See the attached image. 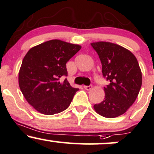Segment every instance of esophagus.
I'll use <instances>...</instances> for the list:
<instances>
[{
	"instance_id": "1",
	"label": "esophagus",
	"mask_w": 154,
	"mask_h": 154,
	"mask_svg": "<svg viewBox=\"0 0 154 154\" xmlns=\"http://www.w3.org/2000/svg\"><path fill=\"white\" fill-rule=\"evenodd\" d=\"M83 88H84V89L86 90V91H90V90L92 89V88H93V86H92V85H89V86L84 85V86H83Z\"/></svg>"
}]
</instances>
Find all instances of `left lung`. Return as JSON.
Masks as SVG:
<instances>
[{
  "label": "left lung",
  "mask_w": 154,
  "mask_h": 154,
  "mask_svg": "<svg viewBox=\"0 0 154 154\" xmlns=\"http://www.w3.org/2000/svg\"><path fill=\"white\" fill-rule=\"evenodd\" d=\"M99 56L102 73L110 83L104 88L105 98L95 104L100 116L115 118L125 114L135 101L142 85V72L131 51L109 42L92 43Z\"/></svg>",
  "instance_id": "obj_1"
}]
</instances>
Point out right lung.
<instances>
[{
    "label": "right lung",
    "instance_id": "1",
    "mask_svg": "<svg viewBox=\"0 0 154 154\" xmlns=\"http://www.w3.org/2000/svg\"><path fill=\"white\" fill-rule=\"evenodd\" d=\"M81 49L79 45L51 40L32 47L23 59L19 72V85L23 95L36 111L53 115L64 111L78 88L66 79V63Z\"/></svg>",
    "mask_w": 154,
    "mask_h": 154
}]
</instances>
